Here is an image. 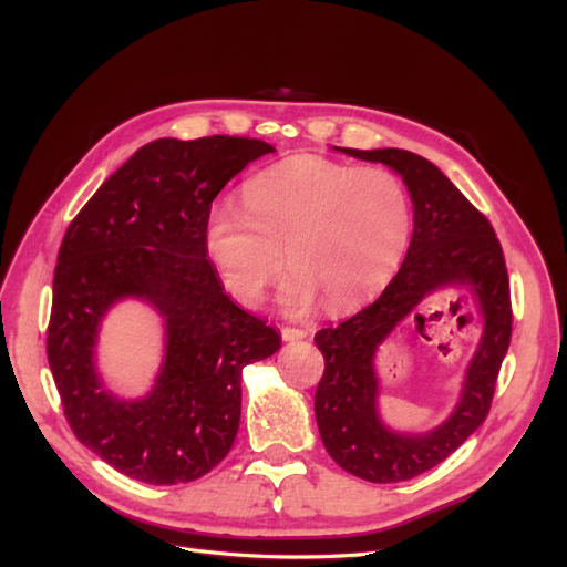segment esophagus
<instances>
[{
    "instance_id": "34e87169",
    "label": "esophagus",
    "mask_w": 567,
    "mask_h": 567,
    "mask_svg": "<svg viewBox=\"0 0 567 567\" xmlns=\"http://www.w3.org/2000/svg\"><path fill=\"white\" fill-rule=\"evenodd\" d=\"M303 338H308L306 329H299V326H282V340L296 342V340H303Z\"/></svg>"
}]
</instances>
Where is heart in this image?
Listing matches in <instances>:
<instances>
[{"label":"heart","mask_w":567,"mask_h":567,"mask_svg":"<svg viewBox=\"0 0 567 567\" xmlns=\"http://www.w3.org/2000/svg\"><path fill=\"white\" fill-rule=\"evenodd\" d=\"M409 231V195L391 169L293 156L250 178L244 208L229 199L212 208L206 248L246 306L264 299L287 252L289 308H306L319 289L329 306L347 310L393 278Z\"/></svg>","instance_id":"1"}]
</instances>
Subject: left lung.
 Here are the masks:
<instances>
[{"instance_id": "obj_1", "label": "left lung", "mask_w": 567, "mask_h": 567, "mask_svg": "<svg viewBox=\"0 0 567 567\" xmlns=\"http://www.w3.org/2000/svg\"><path fill=\"white\" fill-rule=\"evenodd\" d=\"M342 152L402 174L413 202V236L398 276L379 299L315 336L323 353L315 415L326 451L344 471L379 485L402 483L451 457L485 423L513 333L511 280L494 227L434 163L404 148ZM464 279L474 285L486 329L467 371L463 400L434 433H391L375 413L373 351L430 290ZM413 319L421 326V315Z\"/></svg>"}]
</instances>
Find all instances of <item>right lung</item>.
Returning <instances> with one entry per match:
<instances>
[{
  "label": "right lung",
  "instance_id": "obj_1",
  "mask_svg": "<svg viewBox=\"0 0 567 567\" xmlns=\"http://www.w3.org/2000/svg\"><path fill=\"white\" fill-rule=\"evenodd\" d=\"M271 152L261 140L229 135L148 142L64 234L48 363L78 441L128 478L178 485L218 466L241 421L244 368L280 349V333L238 308L206 259L212 202ZM124 295L148 300L168 321L159 381L135 403L110 396L93 368L100 317Z\"/></svg>",
  "mask_w": 567,
  "mask_h": 567
}]
</instances>
